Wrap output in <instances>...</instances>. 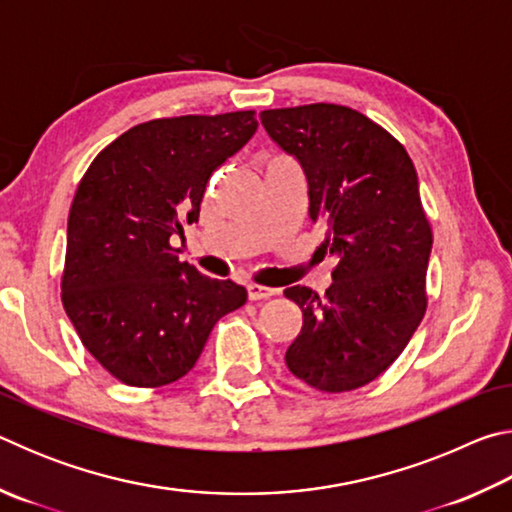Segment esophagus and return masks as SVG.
Returning a JSON list of instances; mask_svg holds the SVG:
<instances>
[{
	"instance_id": "esophagus-1",
	"label": "esophagus",
	"mask_w": 512,
	"mask_h": 512,
	"mask_svg": "<svg viewBox=\"0 0 512 512\" xmlns=\"http://www.w3.org/2000/svg\"><path fill=\"white\" fill-rule=\"evenodd\" d=\"M275 289H271V287H262V284H248V298L250 300H266V298H271V296H275Z\"/></svg>"
}]
</instances>
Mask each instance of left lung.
Masks as SVG:
<instances>
[{
  "label": "left lung",
  "instance_id": "1",
  "mask_svg": "<svg viewBox=\"0 0 512 512\" xmlns=\"http://www.w3.org/2000/svg\"><path fill=\"white\" fill-rule=\"evenodd\" d=\"M271 140L300 162L309 219L336 257L332 287L284 296L302 309L289 370L323 393L370 384L400 357L427 311L431 225L404 146L361 112L336 103L264 110Z\"/></svg>",
  "mask_w": 512,
  "mask_h": 512
}]
</instances>
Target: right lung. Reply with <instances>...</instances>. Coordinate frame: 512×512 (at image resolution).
Wrapping results in <instances>:
<instances>
[{
	"instance_id": "1",
	"label": "right lung",
	"mask_w": 512,
	"mask_h": 512,
	"mask_svg": "<svg viewBox=\"0 0 512 512\" xmlns=\"http://www.w3.org/2000/svg\"><path fill=\"white\" fill-rule=\"evenodd\" d=\"M255 131L253 110L144 121L85 171L60 289L85 350L124 384L185 377L216 320L246 302L244 287L180 262L169 239L198 221L207 180Z\"/></svg>"
}]
</instances>
